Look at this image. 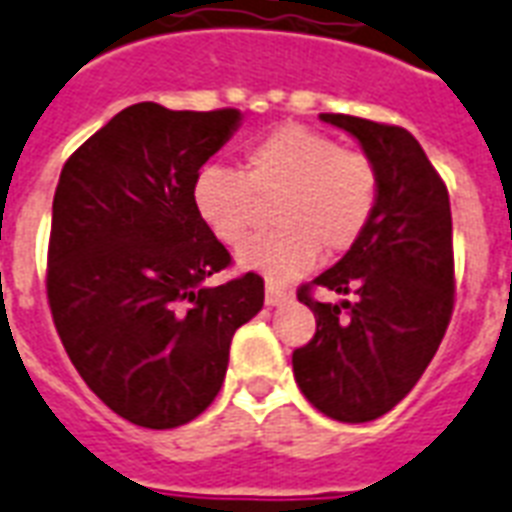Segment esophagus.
<instances>
[{"label":"esophagus","mask_w":512,"mask_h":512,"mask_svg":"<svg viewBox=\"0 0 512 512\" xmlns=\"http://www.w3.org/2000/svg\"><path fill=\"white\" fill-rule=\"evenodd\" d=\"M287 298H290V293H287L285 287H276V285H268V287H266V304H268V306L285 304Z\"/></svg>","instance_id":"1"}]
</instances>
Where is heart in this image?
<instances>
[{
	"label": "heart",
	"instance_id": "1",
	"mask_svg": "<svg viewBox=\"0 0 512 512\" xmlns=\"http://www.w3.org/2000/svg\"><path fill=\"white\" fill-rule=\"evenodd\" d=\"M192 208L227 246H238L274 200L276 230L241 246L238 263L290 282L317 263L320 249L342 255L361 241L380 203L374 162L304 124H285L246 146L241 170L203 165L192 179Z\"/></svg>",
	"mask_w": 512,
	"mask_h": 512
}]
</instances>
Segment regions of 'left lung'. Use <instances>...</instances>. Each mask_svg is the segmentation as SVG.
Masks as SVG:
<instances>
[{
	"label": "left lung",
	"instance_id": "obj_1",
	"mask_svg": "<svg viewBox=\"0 0 512 512\" xmlns=\"http://www.w3.org/2000/svg\"><path fill=\"white\" fill-rule=\"evenodd\" d=\"M358 138L380 173V203L361 241L298 301L317 331L293 352V374L312 407L342 423H369L415 388L448 331L456 274L448 187L410 132L396 124L323 113ZM314 286L356 295L323 305Z\"/></svg>",
	"mask_w": 512,
	"mask_h": 512
}]
</instances>
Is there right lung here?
Segmentation results:
<instances>
[{
  "label": "right lung",
  "mask_w": 512,
  "mask_h": 512,
  "mask_svg": "<svg viewBox=\"0 0 512 512\" xmlns=\"http://www.w3.org/2000/svg\"><path fill=\"white\" fill-rule=\"evenodd\" d=\"M241 113L138 102L64 162L45 293L70 361L116 415L176 429L217 399L233 333L266 298L255 271L206 287L233 257L192 208V179Z\"/></svg>",
  "instance_id": "add662e5"
}]
</instances>
